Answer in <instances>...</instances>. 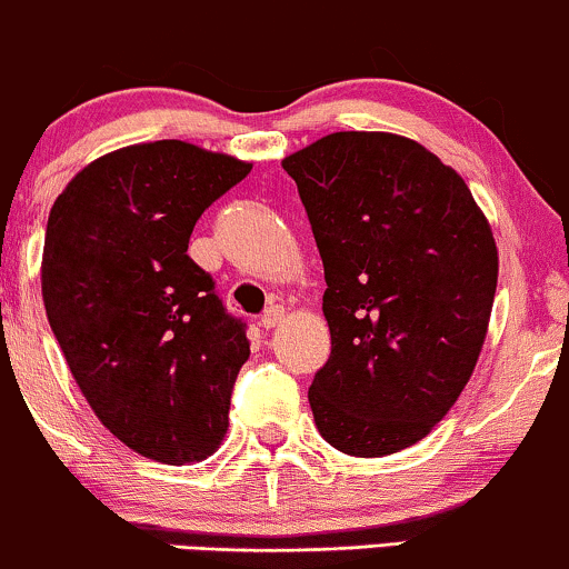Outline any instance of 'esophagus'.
Returning a JSON list of instances; mask_svg holds the SVG:
<instances>
[{"instance_id":"esophagus-1","label":"esophagus","mask_w":569,"mask_h":569,"mask_svg":"<svg viewBox=\"0 0 569 569\" xmlns=\"http://www.w3.org/2000/svg\"><path fill=\"white\" fill-rule=\"evenodd\" d=\"M282 322H284V309L282 307L266 309V311H262V317H260V326L266 328V331H271V328L282 326Z\"/></svg>"}]
</instances>
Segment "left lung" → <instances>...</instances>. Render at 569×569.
<instances>
[{"label":"left lung","mask_w":569,"mask_h":569,"mask_svg":"<svg viewBox=\"0 0 569 569\" xmlns=\"http://www.w3.org/2000/svg\"><path fill=\"white\" fill-rule=\"evenodd\" d=\"M282 168L328 284L317 429L347 456L399 453L448 415L478 363L499 273L491 224L453 168L390 132H333Z\"/></svg>","instance_id":"1"}]
</instances>
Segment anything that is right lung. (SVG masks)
I'll list each match as a JSON object with an SVG mask.
<instances>
[{"label": "right lung", "mask_w": 569, "mask_h": 569, "mask_svg": "<svg viewBox=\"0 0 569 569\" xmlns=\"http://www.w3.org/2000/svg\"><path fill=\"white\" fill-rule=\"evenodd\" d=\"M249 170L184 140L127 146L48 213L42 301L67 366L113 437L173 467L219 448L249 358L247 322L187 254L200 213Z\"/></svg>", "instance_id": "1"}]
</instances>
